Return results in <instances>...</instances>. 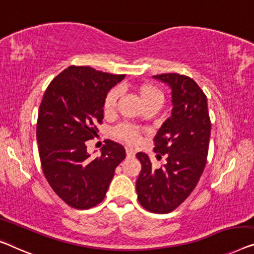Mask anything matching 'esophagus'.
I'll list each match as a JSON object with an SVG mask.
<instances>
[{
    "mask_svg": "<svg viewBox=\"0 0 254 254\" xmlns=\"http://www.w3.org/2000/svg\"><path fill=\"white\" fill-rule=\"evenodd\" d=\"M126 156H127V158H134L135 157V152L133 151V150H130V149H126Z\"/></svg>",
    "mask_w": 254,
    "mask_h": 254,
    "instance_id": "1",
    "label": "esophagus"
}]
</instances>
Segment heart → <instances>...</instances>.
<instances>
[{
  "mask_svg": "<svg viewBox=\"0 0 254 254\" xmlns=\"http://www.w3.org/2000/svg\"><path fill=\"white\" fill-rule=\"evenodd\" d=\"M136 95H137L143 109L152 108V106L159 109L164 101L163 94H161L156 87H153L151 84H148V83L141 84V86L136 88ZM118 97H119L118 90H111L108 95H106L104 104H103V110H104L105 115H109V113H111L113 110H115ZM116 135L118 136L120 139H124L125 142H127L128 144H131V145L137 144L139 141L138 130L130 126H127V125H124V126H120L119 128H117Z\"/></svg>",
  "mask_w": 254,
  "mask_h": 254,
  "instance_id": "obj_1",
  "label": "heart"
}]
</instances>
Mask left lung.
Returning <instances> with one entry per match:
<instances>
[{"mask_svg": "<svg viewBox=\"0 0 254 254\" xmlns=\"http://www.w3.org/2000/svg\"><path fill=\"white\" fill-rule=\"evenodd\" d=\"M153 79L171 88V117L157 131L153 148L167 161L154 168L148 154H136L142 165L136 192L145 209L164 214L182 204L199 181L206 165L211 120L206 96L192 79L178 73L153 75Z\"/></svg>", "mask_w": 254, "mask_h": 254, "instance_id": "left-lung-1", "label": "left lung"}]
</instances>
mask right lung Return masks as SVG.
I'll list each match as a JSON object with an SVG mask.
<instances>
[{"label":"right lung","mask_w":254,"mask_h":254,"mask_svg":"<svg viewBox=\"0 0 254 254\" xmlns=\"http://www.w3.org/2000/svg\"><path fill=\"white\" fill-rule=\"evenodd\" d=\"M125 76L69 66L43 95L36 125L40 160L48 183L69 206L87 209L100 204L126 157L124 146L110 139L95 159L86 145L104 118L106 95Z\"/></svg>","instance_id":"add662e5"}]
</instances>
